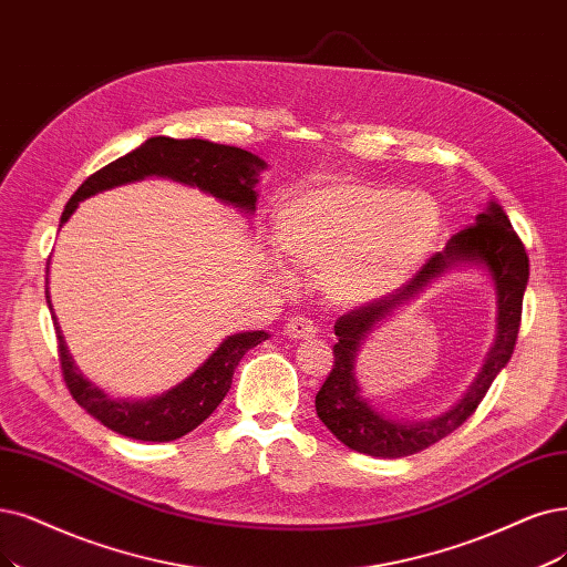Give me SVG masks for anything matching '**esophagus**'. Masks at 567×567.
Masks as SVG:
<instances>
[{"label": "esophagus", "instance_id": "esophagus-1", "mask_svg": "<svg viewBox=\"0 0 567 567\" xmlns=\"http://www.w3.org/2000/svg\"><path fill=\"white\" fill-rule=\"evenodd\" d=\"M318 327L312 324V320L308 318H301V316H295L289 318L287 324H285V333L289 339H308V337H316Z\"/></svg>", "mask_w": 567, "mask_h": 567}]
</instances>
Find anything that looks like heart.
I'll return each mask as SVG.
<instances>
[{
    "label": "heart",
    "mask_w": 567,
    "mask_h": 567,
    "mask_svg": "<svg viewBox=\"0 0 567 567\" xmlns=\"http://www.w3.org/2000/svg\"><path fill=\"white\" fill-rule=\"evenodd\" d=\"M444 234L439 203L362 179L324 182L278 215V247L312 276L333 306L358 308L385 297L421 268Z\"/></svg>",
    "instance_id": "1"
}]
</instances>
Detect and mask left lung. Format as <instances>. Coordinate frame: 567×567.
<instances>
[{
	"label": "left lung",
	"instance_id": "left-lung-1",
	"mask_svg": "<svg viewBox=\"0 0 567 567\" xmlns=\"http://www.w3.org/2000/svg\"><path fill=\"white\" fill-rule=\"evenodd\" d=\"M457 265L484 267L498 295V333L489 358L468 394L444 416L430 422H392L375 412L361 396L353 379V360L375 323L391 310L408 302L442 271ZM528 255L509 217L497 203H488L486 213L476 217V224L457 230L446 243L444 251H436L415 272L413 280L379 301L354 308L333 324L337 346H333V369L316 396V411L327 430L348 449L371 457H404L442 442L455 432L476 411L484 400L495 375L507 367L518 339L523 291L528 285Z\"/></svg>",
	"mask_w": 567,
	"mask_h": 567
}]
</instances>
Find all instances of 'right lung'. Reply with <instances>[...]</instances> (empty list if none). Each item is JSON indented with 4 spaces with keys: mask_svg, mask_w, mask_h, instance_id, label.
Segmentation results:
<instances>
[{
    "mask_svg": "<svg viewBox=\"0 0 567 567\" xmlns=\"http://www.w3.org/2000/svg\"><path fill=\"white\" fill-rule=\"evenodd\" d=\"M264 167L266 163L259 156L238 150V146L215 144L207 140L152 137L83 182L65 205L60 226L72 217L83 198L144 177H167L179 184L196 186L219 203L234 205L240 213L251 215L257 209V184ZM47 303L53 312L49 278ZM51 318L58 337L62 379H65L74 402L81 409H86V413H91L104 427L128 439H140V442H173V439L196 430L221 404L243 354L268 339L266 331L234 333V337L224 339V343L209 354L203 367H198L173 390L152 396V400H118V396H112L89 379H83L65 346L55 312Z\"/></svg>",
    "mask_w": 567,
    "mask_h": 567,
    "instance_id": "add662e5",
    "label": "right lung"
}]
</instances>
